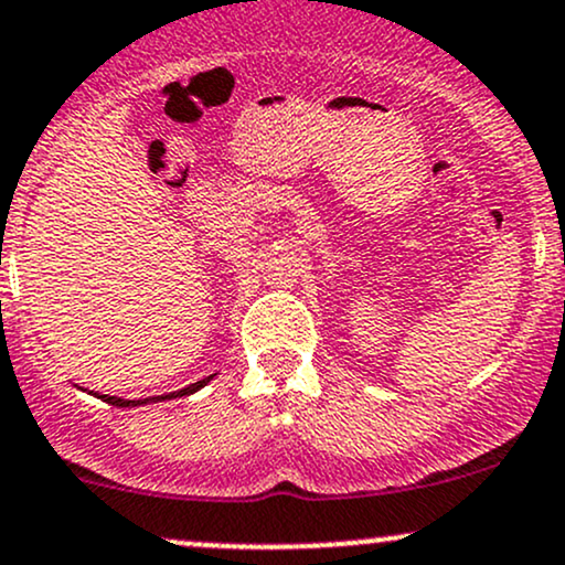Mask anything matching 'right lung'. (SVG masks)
Listing matches in <instances>:
<instances>
[{"instance_id":"add662e5","label":"right lung","mask_w":565,"mask_h":565,"mask_svg":"<svg viewBox=\"0 0 565 565\" xmlns=\"http://www.w3.org/2000/svg\"><path fill=\"white\" fill-rule=\"evenodd\" d=\"M209 383V377L206 381H198V383H192L190 388H182V392H173V394H166V396H152V399H171V396H188V394H192V392H198V388L201 386H206ZM102 399L107 402V405H115V407H136V405H145V402H150V399H117V396H107V394H102Z\"/></svg>"}]
</instances>
